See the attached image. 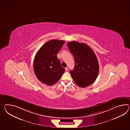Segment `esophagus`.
<instances>
[{
	"mask_svg": "<svg viewBox=\"0 0 130 130\" xmlns=\"http://www.w3.org/2000/svg\"><path fill=\"white\" fill-rule=\"evenodd\" d=\"M68 70V68L67 67L65 68V71H67Z\"/></svg>",
	"mask_w": 130,
	"mask_h": 130,
	"instance_id": "34e87169",
	"label": "esophagus"
}]
</instances>
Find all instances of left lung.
<instances>
[{"label":"left lung","mask_w":130,"mask_h":130,"mask_svg":"<svg viewBox=\"0 0 130 130\" xmlns=\"http://www.w3.org/2000/svg\"><path fill=\"white\" fill-rule=\"evenodd\" d=\"M74 57L75 64L70 70L73 80L77 86L86 87L95 81L98 76L99 65L95 53L88 45L73 41L67 44Z\"/></svg>","instance_id":"obj_1"}]
</instances>
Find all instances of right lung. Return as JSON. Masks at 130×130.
I'll use <instances>...</instances> for the list:
<instances>
[{
  "label": "right lung",
  "mask_w": 130,
  "mask_h": 130,
  "mask_svg": "<svg viewBox=\"0 0 130 130\" xmlns=\"http://www.w3.org/2000/svg\"><path fill=\"white\" fill-rule=\"evenodd\" d=\"M64 43L63 40H51L43 44L35 55L33 63L35 75L46 85H54L65 71L57 57Z\"/></svg>",
  "instance_id": "obj_1"
}]
</instances>
